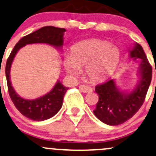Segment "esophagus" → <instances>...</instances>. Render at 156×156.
<instances>
[{
  "instance_id": "esophagus-1",
  "label": "esophagus",
  "mask_w": 156,
  "mask_h": 156,
  "mask_svg": "<svg viewBox=\"0 0 156 156\" xmlns=\"http://www.w3.org/2000/svg\"><path fill=\"white\" fill-rule=\"evenodd\" d=\"M79 90L81 92H84V93H89L92 91V88L90 86H87V85H80Z\"/></svg>"
}]
</instances>
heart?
Returning <instances> with one entry per match:
<instances>
[{
    "mask_svg": "<svg viewBox=\"0 0 156 156\" xmlns=\"http://www.w3.org/2000/svg\"><path fill=\"white\" fill-rule=\"evenodd\" d=\"M120 59L119 49L110 43L90 40L75 45L71 55L65 58L64 64L66 73L73 76L79 75L81 68L86 66L85 73L89 79L97 82L104 81L113 74Z\"/></svg>",
    "mask_w": 156,
    "mask_h": 156,
    "instance_id": "heart-1",
    "label": "heart"
}]
</instances>
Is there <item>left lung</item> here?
<instances>
[{
	"mask_svg": "<svg viewBox=\"0 0 156 156\" xmlns=\"http://www.w3.org/2000/svg\"><path fill=\"white\" fill-rule=\"evenodd\" d=\"M129 52L133 61L139 60V80L136 87L129 92L121 90L114 79L95 87L99 100L93 112L107 125L117 126L131 119L141 108L151 83L152 66L141 46L136 43Z\"/></svg>",
	"mask_w": 156,
	"mask_h": 156,
	"instance_id": "8db88e82",
	"label": "left lung"
}]
</instances>
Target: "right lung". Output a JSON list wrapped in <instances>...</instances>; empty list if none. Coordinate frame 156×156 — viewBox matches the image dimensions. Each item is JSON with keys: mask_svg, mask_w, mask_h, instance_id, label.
Wrapping results in <instances>:
<instances>
[{"mask_svg": "<svg viewBox=\"0 0 156 156\" xmlns=\"http://www.w3.org/2000/svg\"><path fill=\"white\" fill-rule=\"evenodd\" d=\"M65 32L66 30L64 28L47 26L26 35L17 43L6 61V77L11 100L20 113L33 121H44L53 117L57 113L62 107L63 99L68 87H64L60 81H58L52 90L46 95L34 100L23 98L15 91L12 86L10 79L12 64L18 51L27 44H47L58 49H61L64 44Z\"/></svg>", "mask_w": 156, "mask_h": 156, "instance_id": "right-lung-1", "label": "right lung"}]
</instances>
